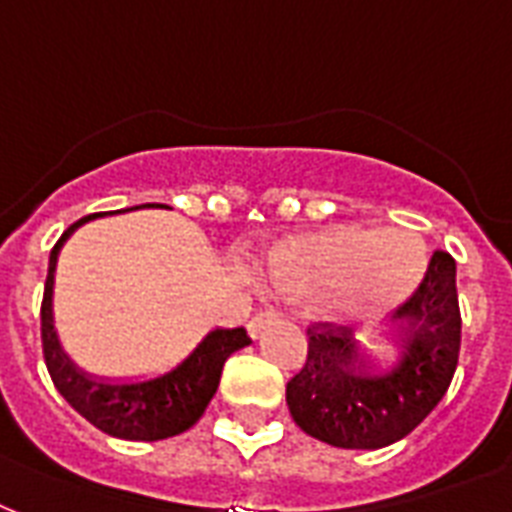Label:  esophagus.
<instances>
[{
  "label": "esophagus",
  "mask_w": 512,
  "mask_h": 512,
  "mask_svg": "<svg viewBox=\"0 0 512 512\" xmlns=\"http://www.w3.org/2000/svg\"><path fill=\"white\" fill-rule=\"evenodd\" d=\"M278 321H280L278 310H261V313H256L251 321H248V334H251L253 340H256V337H259V334L264 332L267 326L278 324Z\"/></svg>",
  "instance_id": "esophagus-1"
}]
</instances>
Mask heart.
Segmentation results:
<instances>
[{"mask_svg": "<svg viewBox=\"0 0 512 512\" xmlns=\"http://www.w3.org/2000/svg\"><path fill=\"white\" fill-rule=\"evenodd\" d=\"M426 251L399 229L337 224L280 240L267 253V280L280 297L329 294V313L348 326H372L405 305L424 280Z\"/></svg>", "mask_w": 512, "mask_h": 512, "instance_id": "obj_1", "label": "heart"}]
</instances>
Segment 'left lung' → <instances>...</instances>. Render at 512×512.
<instances>
[{
	"label": "left lung",
	"instance_id": "8db88e82",
	"mask_svg": "<svg viewBox=\"0 0 512 512\" xmlns=\"http://www.w3.org/2000/svg\"><path fill=\"white\" fill-rule=\"evenodd\" d=\"M307 337L305 367L286 386L294 424L334 448L397 443L445 397L459 364L456 261L432 253L424 283L383 337L391 353L370 351L329 326H313Z\"/></svg>",
	"mask_w": 512,
	"mask_h": 512
}]
</instances>
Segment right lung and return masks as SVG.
Masks as SVG:
<instances>
[{
    "label": "right lung",
    "mask_w": 512,
    "mask_h": 512,
    "mask_svg": "<svg viewBox=\"0 0 512 512\" xmlns=\"http://www.w3.org/2000/svg\"><path fill=\"white\" fill-rule=\"evenodd\" d=\"M96 218H105V213L80 218L78 224L69 226L67 232L61 234V240L53 245L48 278H45V297H42L45 364H48L53 386L59 388L61 397L99 432L118 437V440H142V443L167 440V437L191 429L202 418L210 399L218 391L226 359L234 351L251 345V337L245 334L242 326L237 329L215 326L194 345V351L188 353L186 359H180L169 370L145 375V378H105V375H91L78 367L69 359V353L64 351L59 340V332H56L53 283H56V264H59L64 242L78 232L80 226H86L88 221H96Z\"/></svg>",
    "instance_id": "obj_1"
}]
</instances>
